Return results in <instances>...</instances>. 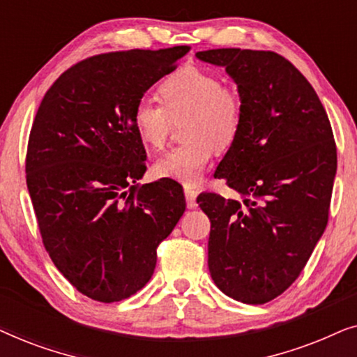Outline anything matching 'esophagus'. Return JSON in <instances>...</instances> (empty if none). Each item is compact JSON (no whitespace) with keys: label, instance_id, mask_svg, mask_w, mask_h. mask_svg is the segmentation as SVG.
<instances>
[{"label":"esophagus","instance_id":"esophagus-1","mask_svg":"<svg viewBox=\"0 0 357 357\" xmlns=\"http://www.w3.org/2000/svg\"><path fill=\"white\" fill-rule=\"evenodd\" d=\"M197 195L198 192L195 188L185 187V199H187L188 208H197Z\"/></svg>","mask_w":357,"mask_h":357}]
</instances>
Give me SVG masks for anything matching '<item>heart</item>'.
Masks as SVG:
<instances>
[{
    "label": "heart",
    "instance_id": "obj_1",
    "mask_svg": "<svg viewBox=\"0 0 357 357\" xmlns=\"http://www.w3.org/2000/svg\"><path fill=\"white\" fill-rule=\"evenodd\" d=\"M160 104L141 100L133 125L144 144L164 148L174 123H182L185 143L170 149L154 165L159 177L197 185L214 149L226 151L242 130L243 100L236 87L221 84L213 73L185 66L165 77L158 89Z\"/></svg>",
    "mask_w": 357,
    "mask_h": 357
}]
</instances>
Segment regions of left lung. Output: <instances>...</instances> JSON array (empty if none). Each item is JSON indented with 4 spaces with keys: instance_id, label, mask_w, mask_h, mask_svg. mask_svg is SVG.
<instances>
[{
    "instance_id": "1",
    "label": "left lung",
    "mask_w": 357,
    "mask_h": 357,
    "mask_svg": "<svg viewBox=\"0 0 357 357\" xmlns=\"http://www.w3.org/2000/svg\"><path fill=\"white\" fill-rule=\"evenodd\" d=\"M202 61L226 68L243 100V121L214 177L242 199L204 192L211 221L208 266L224 294L265 304L304 270L328 222L336 144L314 87L284 56L214 48Z\"/></svg>"
}]
</instances>
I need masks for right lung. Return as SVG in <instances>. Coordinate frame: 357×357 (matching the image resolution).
I'll use <instances>...</instances> for the list:
<instances>
[{"label":"right lung","instance_id":"obj_1","mask_svg":"<svg viewBox=\"0 0 357 357\" xmlns=\"http://www.w3.org/2000/svg\"><path fill=\"white\" fill-rule=\"evenodd\" d=\"M188 50L89 56L53 82L37 110L26 180L38 231L58 271L94 301L119 302L146 286L187 206L175 180L138 183L146 151L133 110Z\"/></svg>","mask_w":357,"mask_h":357}]
</instances>
